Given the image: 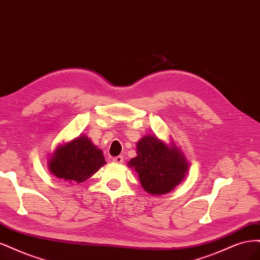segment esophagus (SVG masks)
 Listing matches in <instances>:
<instances>
[{
    "mask_svg": "<svg viewBox=\"0 0 260 260\" xmlns=\"http://www.w3.org/2000/svg\"><path fill=\"white\" fill-rule=\"evenodd\" d=\"M112 161H113L114 163H119V164H122V163H123V161H124V157H123L122 155H118V156L113 157V158H112Z\"/></svg>",
    "mask_w": 260,
    "mask_h": 260,
    "instance_id": "1",
    "label": "esophagus"
}]
</instances>
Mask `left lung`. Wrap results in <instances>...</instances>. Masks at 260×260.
I'll return each mask as SVG.
<instances>
[{
  "mask_svg": "<svg viewBox=\"0 0 260 260\" xmlns=\"http://www.w3.org/2000/svg\"><path fill=\"white\" fill-rule=\"evenodd\" d=\"M137 155L127 163L138 174L141 187L151 196L166 194L186 177L189 163L180 148L154 135L142 137L136 144Z\"/></svg>",
  "mask_w": 260,
  "mask_h": 260,
  "instance_id": "8db88e82",
  "label": "left lung"
}]
</instances>
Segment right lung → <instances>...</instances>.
Instances as JSON below:
<instances>
[{
	"label": "right lung",
	"instance_id": "add662e5",
	"mask_svg": "<svg viewBox=\"0 0 260 260\" xmlns=\"http://www.w3.org/2000/svg\"><path fill=\"white\" fill-rule=\"evenodd\" d=\"M106 164L103 150L86 135L59 144L48 158V170L55 177L73 185L90 178Z\"/></svg>",
	"mask_w": 260,
	"mask_h": 260
}]
</instances>
